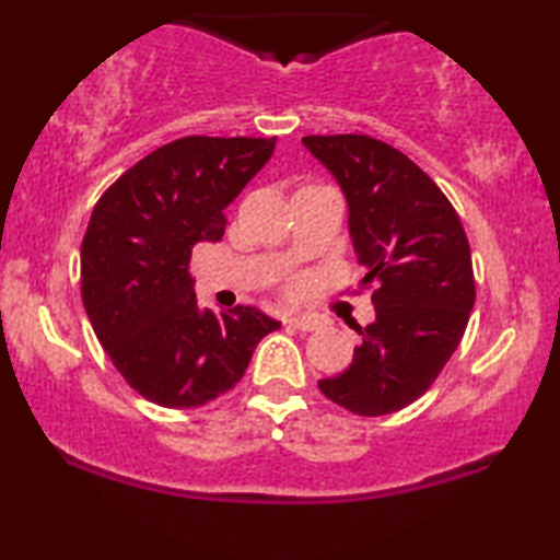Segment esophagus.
Returning a JSON list of instances; mask_svg holds the SVG:
<instances>
[{"instance_id":"34e87169","label":"esophagus","mask_w":560,"mask_h":560,"mask_svg":"<svg viewBox=\"0 0 560 560\" xmlns=\"http://www.w3.org/2000/svg\"><path fill=\"white\" fill-rule=\"evenodd\" d=\"M285 324L298 328V331H318V328H320V320L313 318V316H290Z\"/></svg>"}]
</instances>
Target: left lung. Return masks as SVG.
Returning <instances> with one entry per match:
<instances>
[{
    "label": "left lung",
    "instance_id": "left-lung-1",
    "mask_svg": "<svg viewBox=\"0 0 560 560\" xmlns=\"http://www.w3.org/2000/svg\"><path fill=\"white\" fill-rule=\"evenodd\" d=\"M303 144L339 183L374 320L349 370L320 393L357 416L416 402L454 354L474 308L471 249L443 190L393 144L366 135H311Z\"/></svg>",
    "mask_w": 560,
    "mask_h": 560
}]
</instances>
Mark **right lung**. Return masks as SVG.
<instances>
[{
  "mask_svg": "<svg viewBox=\"0 0 560 560\" xmlns=\"http://www.w3.org/2000/svg\"><path fill=\"white\" fill-rule=\"evenodd\" d=\"M275 137H183L129 167L98 198L81 244V298L127 385L163 408L217 400L280 324L262 311L201 308L198 242L224 236V209L272 158Z\"/></svg>",
  "mask_w": 560,
  "mask_h": 560,
  "instance_id": "right-lung-1",
  "label": "right lung"
}]
</instances>
